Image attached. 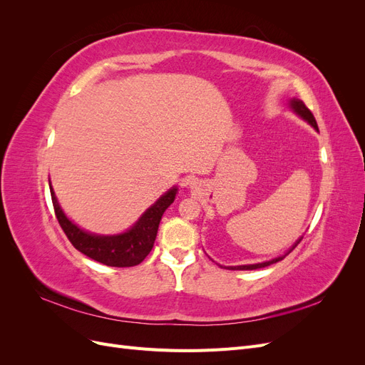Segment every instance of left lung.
I'll return each instance as SVG.
<instances>
[{
	"label": "left lung",
	"instance_id": "1",
	"mask_svg": "<svg viewBox=\"0 0 365 365\" xmlns=\"http://www.w3.org/2000/svg\"><path fill=\"white\" fill-rule=\"evenodd\" d=\"M291 106L295 109V113H298L300 114L304 120H307L309 123H311L315 129H318V125H317V120H315V117H314V114L311 113V109H309L302 101H298V98H294V101H291ZM302 240V239H300ZM300 240L297 242V244L291 248V251L300 244ZM289 251V252H291ZM280 260H283V257H277V259H272V260H269V262H263V263H256V264H244V267H230L228 269H259V268H264V267H269V264H272V263H277V262H280Z\"/></svg>",
	"mask_w": 365,
	"mask_h": 365
}]
</instances>
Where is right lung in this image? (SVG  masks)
I'll return each mask as SVG.
<instances>
[{
	"label": "right lung",
	"mask_w": 365,
	"mask_h": 365,
	"mask_svg": "<svg viewBox=\"0 0 365 365\" xmlns=\"http://www.w3.org/2000/svg\"><path fill=\"white\" fill-rule=\"evenodd\" d=\"M50 193L58 222L77 251H81L85 256L98 263L106 264V267L129 268L141 263L152 251L161 216L165 212V208L175 201L176 189H172L161 196L155 204L146 210V213L138 219V222L134 227L118 236H94L85 233L83 230L76 227L63 215L51 187Z\"/></svg>",
	"instance_id": "obj_1"
}]
</instances>
